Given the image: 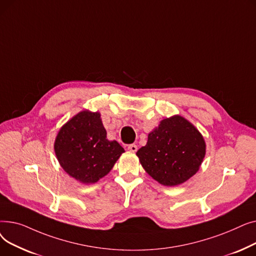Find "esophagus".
Returning <instances> with one entry per match:
<instances>
[{
	"instance_id": "esophagus-1",
	"label": "esophagus",
	"mask_w": 256,
	"mask_h": 256,
	"mask_svg": "<svg viewBox=\"0 0 256 256\" xmlns=\"http://www.w3.org/2000/svg\"><path fill=\"white\" fill-rule=\"evenodd\" d=\"M128 150L130 152H136L138 150V147H137L136 144H130V145L128 146Z\"/></svg>"
}]
</instances>
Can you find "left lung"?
Returning <instances> with one entry per match:
<instances>
[{"instance_id":"1","label":"left lung","mask_w":256,"mask_h":256,"mask_svg":"<svg viewBox=\"0 0 256 256\" xmlns=\"http://www.w3.org/2000/svg\"><path fill=\"white\" fill-rule=\"evenodd\" d=\"M137 156L154 180L174 186L186 182L199 170L206 156V142L190 121L174 115L163 119L148 134L146 145Z\"/></svg>"}]
</instances>
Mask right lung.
Returning <instances> with one entry per match:
<instances>
[{"mask_svg":"<svg viewBox=\"0 0 256 256\" xmlns=\"http://www.w3.org/2000/svg\"><path fill=\"white\" fill-rule=\"evenodd\" d=\"M61 167L82 184H94L111 171L124 152L117 141L106 139L98 112L82 111L60 128L54 145Z\"/></svg>","mask_w":256,"mask_h":256,"instance_id":"obj_1","label":"right lung"}]
</instances>
